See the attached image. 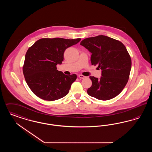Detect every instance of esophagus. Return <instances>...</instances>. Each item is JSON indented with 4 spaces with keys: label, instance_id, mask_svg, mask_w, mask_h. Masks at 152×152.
<instances>
[{
    "label": "esophagus",
    "instance_id": "34e87169",
    "mask_svg": "<svg viewBox=\"0 0 152 152\" xmlns=\"http://www.w3.org/2000/svg\"><path fill=\"white\" fill-rule=\"evenodd\" d=\"M78 76H79V77L80 78V79H85V78H86V76H85L84 75H79Z\"/></svg>",
    "mask_w": 152,
    "mask_h": 152
}]
</instances>
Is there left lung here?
<instances>
[{"mask_svg":"<svg viewBox=\"0 0 152 152\" xmlns=\"http://www.w3.org/2000/svg\"><path fill=\"white\" fill-rule=\"evenodd\" d=\"M80 45L91 52L92 65L100 68L101 78L90 76L92 86L87 90L89 96L100 100H108L120 94L129 78L132 60L121 42L104 35L88 37Z\"/></svg>","mask_w":152,"mask_h":152,"instance_id":"8db88e82","label":"left lung"}]
</instances>
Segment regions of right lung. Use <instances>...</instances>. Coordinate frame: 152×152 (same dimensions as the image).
Here are the masks:
<instances>
[{"label":"right lung","instance_id":"add662e5","mask_svg":"<svg viewBox=\"0 0 152 152\" xmlns=\"http://www.w3.org/2000/svg\"><path fill=\"white\" fill-rule=\"evenodd\" d=\"M80 40V38H42L28 48L23 72L30 89L38 97L54 101L68 94L77 75H65L58 71L56 65L62 63L65 50Z\"/></svg>","mask_w":152,"mask_h":152}]
</instances>
